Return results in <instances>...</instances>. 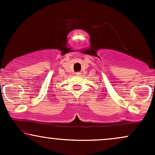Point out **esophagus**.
Masks as SVG:
<instances>
[{
  "label": "esophagus",
  "instance_id": "esophagus-1",
  "mask_svg": "<svg viewBox=\"0 0 155 155\" xmlns=\"http://www.w3.org/2000/svg\"><path fill=\"white\" fill-rule=\"evenodd\" d=\"M81 72H76V76H81Z\"/></svg>",
  "mask_w": 155,
  "mask_h": 155
}]
</instances>
